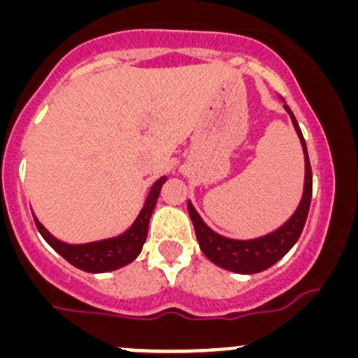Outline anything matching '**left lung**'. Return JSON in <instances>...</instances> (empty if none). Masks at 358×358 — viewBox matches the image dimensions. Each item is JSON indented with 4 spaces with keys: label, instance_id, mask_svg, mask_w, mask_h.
<instances>
[{
    "label": "left lung",
    "instance_id": "8db88e82",
    "mask_svg": "<svg viewBox=\"0 0 358 358\" xmlns=\"http://www.w3.org/2000/svg\"><path fill=\"white\" fill-rule=\"evenodd\" d=\"M290 115L296 129L299 141H301L303 152H305V189L297 210L294 211L292 217L287 220L276 231L268 235L260 236L252 240H233L215 233L211 227L204 224L201 215L195 211L194 204L188 202V213L195 227L197 242L201 245V251L206 255L208 260L213 262L218 267L238 274H256L262 273L265 268L273 267L278 260H281L287 252L292 249L297 238L301 236V231L305 227L306 217H308L310 201H312V169H310L308 152H306L305 138L301 134V129L297 125L296 116L292 115L289 106H283Z\"/></svg>",
    "mask_w": 358,
    "mask_h": 358
}]
</instances>
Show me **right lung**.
I'll use <instances>...</instances> for the list:
<instances>
[{"instance_id":"right-lung-1","label":"right lung","mask_w":358,"mask_h":358,"mask_svg":"<svg viewBox=\"0 0 358 358\" xmlns=\"http://www.w3.org/2000/svg\"><path fill=\"white\" fill-rule=\"evenodd\" d=\"M164 181H166V177H161V179H157L152 185L150 192L147 195V201L143 204V210L140 211L134 224L125 233L115 236V238L98 240V242L90 243H66L55 238L37 220V217H34V220H36V226L41 235H43V238L64 260H68L73 267L85 271V273H109V271H116V268L125 267L131 262H134L138 258V255L141 252V248H143L145 240H147L148 222H150L152 211L156 208L161 186H163Z\"/></svg>"}]
</instances>
